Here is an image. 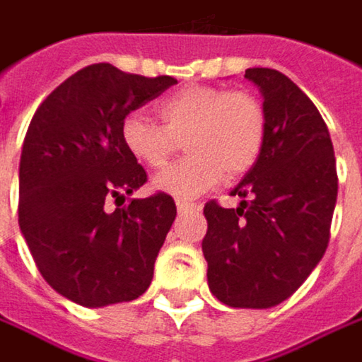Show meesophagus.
I'll return each mask as SVG.
<instances>
[{"mask_svg": "<svg viewBox=\"0 0 362 362\" xmlns=\"http://www.w3.org/2000/svg\"><path fill=\"white\" fill-rule=\"evenodd\" d=\"M177 210H179V214H185V212H194V210H197V206H195V204H189V202H183V199H177Z\"/></svg>", "mask_w": 362, "mask_h": 362, "instance_id": "1", "label": "esophagus"}]
</instances>
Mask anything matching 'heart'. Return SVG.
<instances>
[{
	"instance_id": "1",
	"label": "heart",
	"mask_w": 362,
	"mask_h": 362,
	"mask_svg": "<svg viewBox=\"0 0 362 362\" xmlns=\"http://www.w3.org/2000/svg\"><path fill=\"white\" fill-rule=\"evenodd\" d=\"M163 125L144 113H127L121 140L148 168H163L185 144L187 158L154 177V187L173 197H195L212 189L224 175L243 177L259 160L268 117L262 100L247 90L185 86L156 105Z\"/></svg>"
}]
</instances>
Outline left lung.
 Wrapping results in <instances>:
<instances>
[{"mask_svg": "<svg viewBox=\"0 0 362 362\" xmlns=\"http://www.w3.org/2000/svg\"><path fill=\"white\" fill-rule=\"evenodd\" d=\"M245 78L264 96L268 134L259 160L230 195L241 206H204L208 230L202 251L208 286L220 303L268 309L291 297L320 264L338 195L327 125L311 98L270 67Z\"/></svg>", "mask_w": 362, "mask_h": 362, "instance_id": "1", "label": "left lung"}]
</instances>
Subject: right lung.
Wrapping results in <instances>:
<instances>
[{
	"label": "right lung",
	"mask_w": 362,
	"mask_h": 362,
	"mask_svg": "<svg viewBox=\"0 0 362 362\" xmlns=\"http://www.w3.org/2000/svg\"><path fill=\"white\" fill-rule=\"evenodd\" d=\"M177 84L111 64H92L51 92L33 117L20 156L18 222L33 259L65 298L82 307L146 293L177 216L156 192L107 210L148 181L121 140L123 117Z\"/></svg>",
	"instance_id": "obj_1"
}]
</instances>
